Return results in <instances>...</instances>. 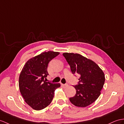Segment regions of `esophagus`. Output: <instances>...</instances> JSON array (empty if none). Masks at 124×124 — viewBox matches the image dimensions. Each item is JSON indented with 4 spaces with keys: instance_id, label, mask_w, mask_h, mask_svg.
Here are the masks:
<instances>
[{
    "instance_id": "esophagus-1",
    "label": "esophagus",
    "mask_w": 124,
    "mask_h": 124,
    "mask_svg": "<svg viewBox=\"0 0 124 124\" xmlns=\"http://www.w3.org/2000/svg\"><path fill=\"white\" fill-rule=\"evenodd\" d=\"M62 85L64 88H66V87H67L68 86V84H62Z\"/></svg>"
}]
</instances>
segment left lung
<instances>
[{"instance_id":"left-lung-1","label":"left lung","mask_w":124,"mask_h":124,"mask_svg":"<svg viewBox=\"0 0 124 124\" xmlns=\"http://www.w3.org/2000/svg\"><path fill=\"white\" fill-rule=\"evenodd\" d=\"M72 73L80 75L77 85L73 86L76 93L69 100L75 106L85 107L93 103L101 95L105 83L104 72L93 60L78 54H62Z\"/></svg>"}]
</instances>
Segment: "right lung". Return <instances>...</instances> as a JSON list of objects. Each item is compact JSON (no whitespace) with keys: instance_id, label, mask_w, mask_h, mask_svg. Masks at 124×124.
<instances>
[{"instance_id":"add662e5","label":"right lung","mask_w":124,"mask_h":124,"mask_svg":"<svg viewBox=\"0 0 124 124\" xmlns=\"http://www.w3.org/2000/svg\"><path fill=\"white\" fill-rule=\"evenodd\" d=\"M59 54V52H44L29 59L24 65L19 77L21 94L32 109L40 110L52 102L54 92L60 86L44 80L48 75V64Z\"/></svg>"}]
</instances>
